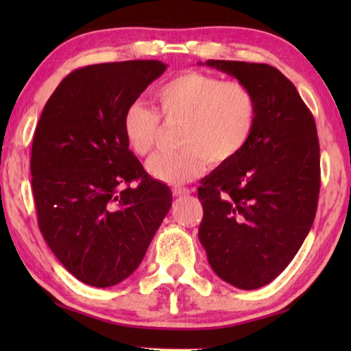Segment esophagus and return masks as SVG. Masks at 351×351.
Listing matches in <instances>:
<instances>
[{"label": "esophagus", "instance_id": "esophagus-1", "mask_svg": "<svg viewBox=\"0 0 351 351\" xmlns=\"http://www.w3.org/2000/svg\"><path fill=\"white\" fill-rule=\"evenodd\" d=\"M191 193L190 189H185V187H175L173 189V196L175 197H182V196H189Z\"/></svg>", "mask_w": 351, "mask_h": 351}]
</instances>
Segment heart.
I'll list each match as a JSON object with an SVG mask.
<instances>
[{"instance_id": "1", "label": "heart", "mask_w": 351, "mask_h": 351, "mask_svg": "<svg viewBox=\"0 0 351 351\" xmlns=\"http://www.w3.org/2000/svg\"><path fill=\"white\" fill-rule=\"evenodd\" d=\"M155 110L141 102L126 107L122 132L134 154H151L166 123L181 122V151L152 156L147 171L161 182L180 185L202 173L205 160L217 166L247 146L258 119L256 96L240 81H221L200 72H185L164 81L154 90Z\"/></svg>"}]
</instances>
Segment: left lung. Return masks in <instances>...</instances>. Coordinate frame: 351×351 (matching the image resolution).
Returning a JSON list of instances; mask_svg holds the SVG:
<instances>
[{
  "label": "left lung",
  "instance_id": "1",
  "mask_svg": "<svg viewBox=\"0 0 351 351\" xmlns=\"http://www.w3.org/2000/svg\"><path fill=\"white\" fill-rule=\"evenodd\" d=\"M205 66L247 86L256 96L258 119L247 146L202 180L199 240L220 279L256 289L285 270L314 223L317 126L295 86L273 66L230 60Z\"/></svg>",
  "mask_w": 351,
  "mask_h": 351
}]
</instances>
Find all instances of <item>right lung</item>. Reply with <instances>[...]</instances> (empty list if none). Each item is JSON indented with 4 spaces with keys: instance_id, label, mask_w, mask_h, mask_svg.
Here are the masks:
<instances>
[{
    "instance_id": "add662e5",
    "label": "right lung",
    "mask_w": 351,
    "mask_h": 351,
    "mask_svg": "<svg viewBox=\"0 0 351 351\" xmlns=\"http://www.w3.org/2000/svg\"><path fill=\"white\" fill-rule=\"evenodd\" d=\"M166 69L131 60L73 71L36 126L37 223L57 259L87 285L107 288L131 276L171 206L170 189L146 173L122 132L126 107Z\"/></svg>"
}]
</instances>
